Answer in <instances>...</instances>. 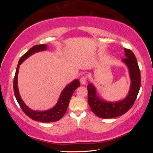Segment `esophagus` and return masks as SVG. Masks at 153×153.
I'll return each instance as SVG.
<instances>
[{
    "label": "esophagus",
    "mask_w": 153,
    "mask_h": 153,
    "mask_svg": "<svg viewBox=\"0 0 153 153\" xmlns=\"http://www.w3.org/2000/svg\"><path fill=\"white\" fill-rule=\"evenodd\" d=\"M79 81H80V83H81V84H82V85L85 84L86 83V81H87L86 77V76H82L81 77H80Z\"/></svg>",
    "instance_id": "34e87169"
}]
</instances>
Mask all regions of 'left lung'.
Listing matches in <instances>:
<instances>
[{
  "label": "left lung",
  "instance_id": "8db88e82",
  "mask_svg": "<svg viewBox=\"0 0 153 153\" xmlns=\"http://www.w3.org/2000/svg\"><path fill=\"white\" fill-rule=\"evenodd\" d=\"M124 51L126 58L122 61L128 67L131 86L128 96L123 100L115 102L105 101L98 97L94 85L90 83L88 85V102L90 109L98 117L109 119L123 115L131 108L138 96L141 84L138 64L132 51L127 48H124Z\"/></svg>",
  "mask_w": 153,
  "mask_h": 153
}]
</instances>
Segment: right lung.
I'll use <instances>...</instances> for the list:
<instances>
[{
	"mask_svg": "<svg viewBox=\"0 0 153 153\" xmlns=\"http://www.w3.org/2000/svg\"><path fill=\"white\" fill-rule=\"evenodd\" d=\"M46 49H47V45H35L31 48L26 53H25L20 58L14 77L13 90L15 97L16 98L17 101L19 103L21 108L24 111L25 115L34 121H40V122L43 123H50L59 121L63 117L65 113H66L67 107L69 106V101H70L71 96L74 94L75 90L80 86V83L78 79H76L73 82H71L70 84L67 85L63 91H62L56 105L54 107L51 108V109L45 111H33L27 107L22 98H21L17 86V75L18 72H19V65L25 59L33 55V53L45 51Z\"/></svg>",
	"mask_w": 153,
	"mask_h": 153,
	"instance_id": "right-lung-1",
	"label": "right lung"
}]
</instances>
